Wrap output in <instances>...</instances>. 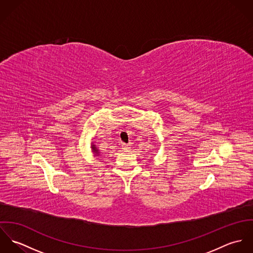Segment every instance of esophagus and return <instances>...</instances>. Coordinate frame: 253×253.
<instances>
[{"label":"esophagus","instance_id":"1","mask_svg":"<svg viewBox=\"0 0 253 253\" xmlns=\"http://www.w3.org/2000/svg\"><path fill=\"white\" fill-rule=\"evenodd\" d=\"M122 146H123V149L124 150H129L130 149V145L129 144H122Z\"/></svg>","mask_w":253,"mask_h":253}]
</instances>
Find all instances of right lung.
Returning <instances> with one entry per match:
<instances>
[{"label": "right lung", "instance_id": "obj_1", "mask_svg": "<svg viewBox=\"0 0 253 253\" xmlns=\"http://www.w3.org/2000/svg\"><path fill=\"white\" fill-rule=\"evenodd\" d=\"M91 150H92V152L95 154V156H99V151H98V149L95 147V145L91 144Z\"/></svg>", "mask_w": 253, "mask_h": 253}]
</instances>
